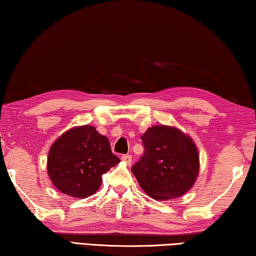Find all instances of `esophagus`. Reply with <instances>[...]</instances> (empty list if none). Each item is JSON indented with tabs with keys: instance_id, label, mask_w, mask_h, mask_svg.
I'll return each instance as SVG.
<instances>
[{
	"instance_id": "34e87169",
	"label": "esophagus",
	"mask_w": 256,
	"mask_h": 256,
	"mask_svg": "<svg viewBox=\"0 0 256 256\" xmlns=\"http://www.w3.org/2000/svg\"><path fill=\"white\" fill-rule=\"evenodd\" d=\"M122 158V160H124L126 163H127V164H129V166L132 164V156H122V158Z\"/></svg>"
}]
</instances>
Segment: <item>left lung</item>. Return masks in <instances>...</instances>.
<instances>
[{"mask_svg": "<svg viewBox=\"0 0 256 256\" xmlns=\"http://www.w3.org/2000/svg\"><path fill=\"white\" fill-rule=\"evenodd\" d=\"M145 148L132 171L146 194L174 200L192 190L200 172V154L192 138L172 126L150 127L140 137Z\"/></svg>", "mask_w": 256, "mask_h": 256, "instance_id": "1", "label": "left lung"}]
</instances>
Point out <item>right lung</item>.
Instances as JSON below:
<instances>
[{
	"label": "right lung",
	"mask_w": 256,
	"mask_h": 256,
	"mask_svg": "<svg viewBox=\"0 0 256 256\" xmlns=\"http://www.w3.org/2000/svg\"><path fill=\"white\" fill-rule=\"evenodd\" d=\"M119 162L106 136L100 135L94 126H77L51 145L48 174L62 194L86 198L98 190L102 174Z\"/></svg>",
	"instance_id": "right-lung-1"
}]
</instances>
